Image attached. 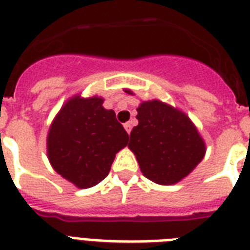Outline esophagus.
<instances>
[{
  "label": "esophagus",
  "mask_w": 250,
  "mask_h": 250,
  "mask_svg": "<svg viewBox=\"0 0 250 250\" xmlns=\"http://www.w3.org/2000/svg\"><path fill=\"white\" fill-rule=\"evenodd\" d=\"M125 131H127V133H128L129 135V132H131V129H132V125H131V123H125Z\"/></svg>",
  "instance_id": "34e87169"
}]
</instances>
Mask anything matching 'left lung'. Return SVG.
Listing matches in <instances>:
<instances>
[{
	"mask_svg": "<svg viewBox=\"0 0 250 250\" xmlns=\"http://www.w3.org/2000/svg\"><path fill=\"white\" fill-rule=\"evenodd\" d=\"M136 110L139 125L131 131L128 148L141 172L161 186L176 184L204 160L205 141L189 117L166 102L141 101Z\"/></svg>",
	"mask_w": 250,
	"mask_h": 250,
	"instance_id": "8db88e82",
	"label": "left lung"
}]
</instances>
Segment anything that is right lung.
<instances>
[{
    "label": "right lung",
    "instance_id": "1",
    "mask_svg": "<svg viewBox=\"0 0 250 250\" xmlns=\"http://www.w3.org/2000/svg\"><path fill=\"white\" fill-rule=\"evenodd\" d=\"M98 96L68 98L53 119L48 137V160L57 174L78 188H90L107 176L115 154L125 148L128 133L114 110Z\"/></svg>",
    "mask_w": 250,
    "mask_h": 250
}]
</instances>
